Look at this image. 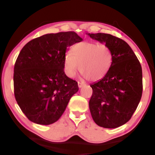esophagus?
<instances>
[{
    "label": "esophagus",
    "mask_w": 155,
    "mask_h": 155,
    "mask_svg": "<svg viewBox=\"0 0 155 155\" xmlns=\"http://www.w3.org/2000/svg\"><path fill=\"white\" fill-rule=\"evenodd\" d=\"M84 84L83 82H78V86H79V88L82 87L84 86Z\"/></svg>",
    "instance_id": "34e87169"
}]
</instances>
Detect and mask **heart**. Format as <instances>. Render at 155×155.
<instances>
[{
    "label": "heart",
    "instance_id": "1",
    "mask_svg": "<svg viewBox=\"0 0 155 155\" xmlns=\"http://www.w3.org/2000/svg\"><path fill=\"white\" fill-rule=\"evenodd\" d=\"M111 65V53L105 44L82 41L74 44L64 58V71L69 77L79 69L83 77L97 81L106 75Z\"/></svg>",
    "mask_w": 155,
    "mask_h": 155
}]
</instances>
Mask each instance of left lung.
Instances as JSON below:
<instances>
[{
    "label": "left lung",
    "mask_w": 155,
    "mask_h": 155,
    "mask_svg": "<svg viewBox=\"0 0 155 155\" xmlns=\"http://www.w3.org/2000/svg\"><path fill=\"white\" fill-rule=\"evenodd\" d=\"M88 35L109 48L112 60L106 75L90 84V113L98 126L116 128L130 120L141 98V65L130 47L122 39L101 33Z\"/></svg>",
    "instance_id": "left-lung-1"
}]
</instances>
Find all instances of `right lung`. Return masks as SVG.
<instances>
[{
  "mask_svg": "<svg viewBox=\"0 0 155 155\" xmlns=\"http://www.w3.org/2000/svg\"><path fill=\"white\" fill-rule=\"evenodd\" d=\"M82 40L74 31L48 33L31 40L19 52L14 69L15 96L31 122H57L78 92V83L64 71V58L68 47Z\"/></svg>",
  "mask_w": 155,
  "mask_h": 155,
  "instance_id": "add662e5",
  "label": "right lung"
}]
</instances>
